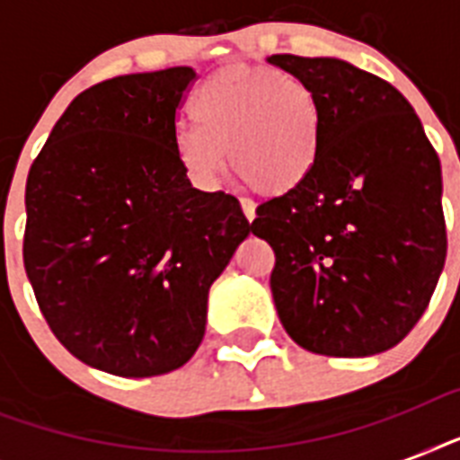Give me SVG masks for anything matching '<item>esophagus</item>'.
Instances as JSON below:
<instances>
[{
  "mask_svg": "<svg viewBox=\"0 0 460 460\" xmlns=\"http://www.w3.org/2000/svg\"><path fill=\"white\" fill-rule=\"evenodd\" d=\"M241 209H243V215L248 222H252V219H255V202L241 198Z\"/></svg>",
  "mask_w": 460,
  "mask_h": 460,
  "instance_id": "esophagus-1",
  "label": "esophagus"
}]
</instances>
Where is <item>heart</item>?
<instances>
[{"instance_id": "heart-1", "label": "heart", "mask_w": 460, "mask_h": 460, "mask_svg": "<svg viewBox=\"0 0 460 460\" xmlns=\"http://www.w3.org/2000/svg\"><path fill=\"white\" fill-rule=\"evenodd\" d=\"M198 124L176 133V155L200 183L226 166L262 193H287L310 176L320 155L317 97L298 75L274 68H219L193 100Z\"/></svg>"}]
</instances>
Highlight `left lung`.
<instances>
[{
	"instance_id": "8db88e82",
	"label": "left lung",
	"mask_w": 460,
	"mask_h": 460,
	"mask_svg": "<svg viewBox=\"0 0 460 460\" xmlns=\"http://www.w3.org/2000/svg\"><path fill=\"white\" fill-rule=\"evenodd\" d=\"M310 85L320 155L294 190L262 202L251 231L287 334L310 353L367 358L420 320L447 258L442 166L399 90L336 57L272 54Z\"/></svg>"
}]
</instances>
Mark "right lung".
<instances>
[{
    "label": "right lung",
    "instance_id": "add662e5",
    "mask_svg": "<svg viewBox=\"0 0 460 460\" xmlns=\"http://www.w3.org/2000/svg\"><path fill=\"white\" fill-rule=\"evenodd\" d=\"M190 66L83 90L25 183L23 265L54 336L95 370L155 377L186 365L208 294L251 224L234 195L190 186L176 110Z\"/></svg>",
    "mask_w": 460,
    "mask_h": 460
}]
</instances>
